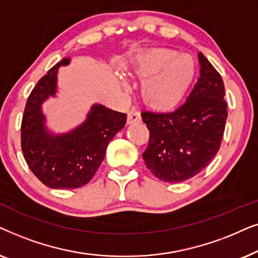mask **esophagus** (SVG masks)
Here are the masks:
<instances>
[{"instance_id": "34e87169", "label": "esophagus", "mask_w": 258, "mask_h": 258, "mask_svg": "<svg viewBox=\"0 0 258 258\" xmlns=\"http://www.w3.org/2000/svg\"><path fill=\"white\" fill-rule=\"evenodd\" d=\"M140 120H142V116H140V113L137 109H131V111L127 113V122L128 123L139 122Z\"/></svg>"}]
</instances>
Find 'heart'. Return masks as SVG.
<instances>
[{
  "mask_svg": "<svg viewBox=\"0 0 258 258\" xmlns=\"http://www.w3.org/2000/svg\"><path fill=\"white\" fill-rule=\"evenodd\" d=\"M136 73L144 80L143 98L154 108L179 104L194 81L196 66L191 56L170 48H154L136 57Z\"/></svg>",
  "mask_w": 258,
  "mask_h": 258,
  "instance_id": "1",
  "label": "heart"
}]
</instances>
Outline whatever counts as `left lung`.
<instances>
[{
	"mask_svg": "<svg viewBox=\"0 0 258 258\" xmlns=\"http://www.w3.org/2000/svg\"><path fill=\"white\" fill-rule=\"evenodd\" d=\"M201 75L187 100L171 112H142L150 131L143 158L151 172L167 183L197 176L221 147L228 104L221 74L198 54Z\"/></svg>",
	"mask_w": 258,
	"mask_h": 258,
	"instance_id": "1",
	"label": "left lung"
}]
</instances>
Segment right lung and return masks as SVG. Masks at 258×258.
Segmentation results:
<instances>
[{
    "mask_svg": "<svg viewBox=\"0 0 258 258\" xmlns=\"http://www.w3.org/2000/svg\"><path fill=\"white\" fill-rule=\"evenodd\" d=\"M63 59L37 81L27 100L21 123L23 157L40 181L51 188H77L93 178L106 149L126 123L125 113L93 105L87 119L64 135H51L41 105L56 92V74Z\"/></svg>",
    "mask_w": 258,
    "mask_h": 258,
    "instance_id": "1",
    "label": "right lung"
}]
</instances>
